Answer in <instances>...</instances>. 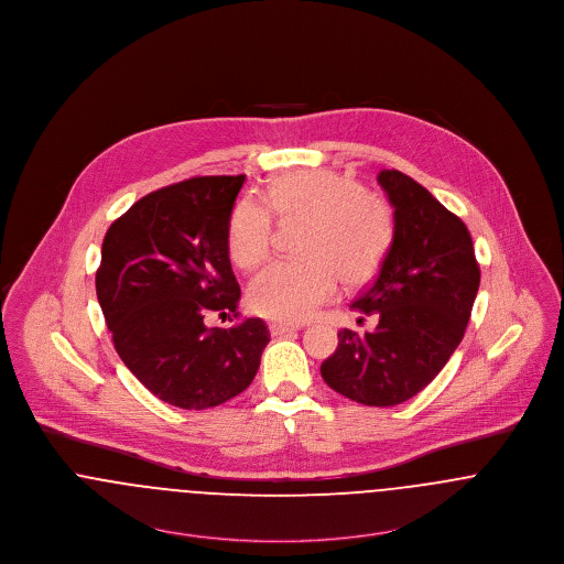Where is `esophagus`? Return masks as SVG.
Instances as JSON below:
<instances>
[{
    "label": "esophagus",
    "mask_w": 564,
    "mask_h": 564,
    "mask_svg": "<svg viewBox=\"0 0 564 564\" xmlns=\"http://www.w3.org/2000/svg\"><path fill=\"white\" fill-rule=\"evenodd\" d=\"M300 327L297 325H286V323H269V332H271V336H286V334H293V332H297Z\"/></svg>",
    "instance_id": "obj_1"
}]
</instances>
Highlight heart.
Returning a JSON list of instances; mask_svg holds the SVG:
<instances>
[{"instance_id":"obj_1","label":"heart","mask_w":564,"mask_h":564,"mask_svg":"<svg viewBox=\"0 0 564 564\" xmlns=\"http://www.w3.org/2000/svg\"><path fill=\"white\" fill-rule=\"evenodd\" d=\"M239 200L228 219V257L252 271L271 252L273 219L306 221L300 262H273L248 289L254 312L278 323H304L338 293L366 284L381 267L394 239V217L379 196L332 170H297L269 183L262 194Z\"/></svg>"}]
</instances>
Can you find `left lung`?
<instances>
[{"instance_id":"obj_1","label":"left lung","mask_w":564,"mask_h":564,"mask_svg":"<svg viewBox=\"0 0 564 564\" xmlns=\"http://www.w3.org/2000/svg\"><path fill=\"white\" fill-rule=\"evenodd\" d=\"M394 208V239L377 280L354 307L372 332H338L321 377L338 394L392 408L426 388L459 347L480 284L467 226L399 170L377 176Z\"/></svg>"}]
</instances>
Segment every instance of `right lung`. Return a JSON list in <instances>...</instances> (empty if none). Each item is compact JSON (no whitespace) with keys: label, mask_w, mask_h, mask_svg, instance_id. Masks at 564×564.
Here are the masks:
<instances>
[{"label":"right lung","mask_w":564,"mask_h":564,"mask_svg":"<svg viewBox=\"0 0 564 564\" xmlns=\"http://www.w3.org/2000/svg\"><path fill=\"white\" fill-rule=\"evenodd\" d=\"M246 183L194 176L140 198L102 239L97 297L124 366L167 405L217 408L254 379L269 329L262 318L206 327L241 297L226 230Z\"/></svg>","instance_id":"right-lung-1"}]
</instances>
